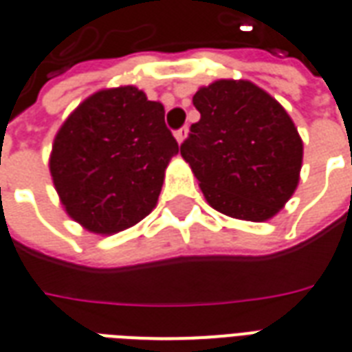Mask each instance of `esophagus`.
<instances>
[{
  "mask_svg": "<svg viewBox=\"0 0 352 352\" xmlns=\"http://www.w3.org/2000/svg\"><path fill=\"white\" fill-rule=\"evenodd\" d=\"M186 138H188V128H186V126H184V128H181V130L175 131V139L179 141V143H183Z\"/></svg>",
  "mask_w": 352,
  "mask_h": 352,
  "instance_id": "1",
  "label": "esophagus"
}]
</instances>
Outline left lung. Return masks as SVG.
I'll return each mask as SVG.
<instances>
[{
	"instance_id": "8db88e82",
	"label": "left lung",
	"mask_w": 352,
	"mask_h": 352,
	"mask_svg": "<svg viewBox=\"0 0 352 352\" xmlns=\"http://www.w3.org/2000/svg\"><path fill=\"white\" fill-rule=\"evenodd\" d=\"M198 122L181 156L207 204L232 219L264 222L300 183L303 143L285 107L251 80L219 79L192 98Z\"/></svg>"
}]
</instances>
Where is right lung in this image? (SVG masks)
Here are the masks:
<instances>
[{
	"instance_id": "add662e5",
	"label": "right lung",
	"mask_w": 352,
	"mask_h": 352,
	"mask_svg": "<svg viewBox=\"0 0 352 352\" xmlns=\"http://www.w3.org/2000/svg\"><path fill=\"white\" fill-rule=\"evenodd\" d=\"M164 113L130 85L94 92L60 126L50 177L65 213L82 228L116 234L156 207L166 168L179 153Z\"/></svg>"
}]
</instances>
